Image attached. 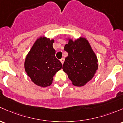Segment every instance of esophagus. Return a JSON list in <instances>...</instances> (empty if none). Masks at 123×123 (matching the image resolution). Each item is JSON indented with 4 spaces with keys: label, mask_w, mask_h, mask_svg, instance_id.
Segmentation results:
<instances>
[{
    "label": "esophagus",
    "mask_w": 123,
    "mask_h": 123,
    "mask_svg": "<svg viewBox=\"0 0 123 123\" xmlns=\"http://www.w3.org/2000/svg\"><path fill=\"white\" fill-rule=\"evenodd\" d=\"M60 61H61V62L62 63V64H64V58H61L60 59Z\"/></svg>",
    "instance_id": "obj_1"
}]
</instances>
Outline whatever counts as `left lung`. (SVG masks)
Instances as JSON below:
<instances>
[{
	"mask_svg": "<svg viewBox=\"0 0 123 123\" xmlns=\"http://www.w3.org/2000/svg\"><path fill=\"white\" fill-rule=\"evenodd\" d=\"M64 50L68 53L65 58L62 69L68 75L74 85L83 86L94 76L98 69L96 55L90 46L88 40L79 37L74 40L67 38Z\"/></svg>",
	"mask_w": 123,
	"mask_h": 123,
	"instance_id": "8db88e82",
	"label": "left lung"
}]
</instances>
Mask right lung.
Listing matches in <instances>:
<instances>
[{"label":"right lung","instance_id":"add662e5","mask_svg":"<svg viewBox=\"0 0 123 123\" xmlns=\"http://www.w3.org/2000/svg\"><path fill=\"white\" fill-rule=\"evenodd\" d=\"M54 40L40 36L36 40L24 61V69L34 84L45 87L52 83L53 77L62 67L55 57Z\"/></svg>","mask_w":123,"mask_h":123}]
</instances>
